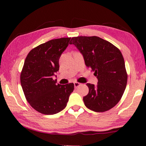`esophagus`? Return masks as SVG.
Instances as JSON below:
<instances>
[{
    "mask_svg": "<svg viewBox=\"0 0 146 146\" xmlns=\"http://www.w3.org/2000/svg\"><path fill=\"white\" fill-rule=\"evenodd\" d=\"M80 86V83L77 82H74V86H75V88H78V86Z\"/></svg>",
    "mask_w": 146,
    "mask_h": 146,
    "instance_id": "1",
    "label": "esophagus"
}]
</instances>
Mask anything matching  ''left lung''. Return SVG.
Segmentation results:
<instances>
[{
	"instance_id": "8db88e82",
	"label": "left lung",
	"mask_w": 146,
	"mask_h": 146,
	"mask_svg": "<svg viewBox=\"0 0 146 146\" xmlns=\"http://www.w3.org/2000/svg\"><path fill=\"white\" fill-rule=\"evenodd\" d=\"M74 44L82 53L85 64L97 76V86L87 84L89 93L83 100L95 112H104L117 104L127 85V74L119 49L98 36L73 37Z\"/></svg>"
}]
</instances>
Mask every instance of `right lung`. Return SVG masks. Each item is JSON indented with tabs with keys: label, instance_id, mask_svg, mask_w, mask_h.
<instances>
[{
	"label": "right lung",
	"instance_id": "right-lung-1",
	"mask_svg": "<svg viewBox=\"0 0 146 146\" xmlns=\"http://www.w3.org/2000/svg\"><path fill=\"white\" fill-rule=\"evenodd\" d=\"M71 38L53 39L32 49L24 61L21 83L27 101L34 110L54 115L66 108L74 84L56 85L53 80L59 70V58Z\"/></svg>",
	"mask_w": 146,
	"mask_h": 146
}]
</instances>
